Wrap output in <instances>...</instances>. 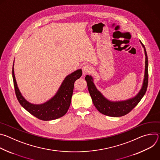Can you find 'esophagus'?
Here are the masks:
<instances>
[{
  "label": "esophagus",
  "instance_id": "1",
  "mask_svg": "<svg viewBox=\"0 0 160 160\" xmlns=\"http://www.w3.org/2000/svg\"><path fill=\"white\" fill-rule=\"evenodd\" d=\"M82 70V72H83V74L85 75L90 71L91 68L88 64H85V65L83 66Z\"/></svg>",
  "mask_w": 160,
  "mask_h": 160
}]
</instances>
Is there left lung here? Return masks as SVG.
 Listing matches in <instances>:
<instances>
[{
	"instance_id": "left-lung-1",
	"label": "left lung",
	"mask_w": 160,
	"mask_h": 160,
	"mask_svg": "<svg viewBox=\"0 0 160 160\" xmlns=\"http://www.w3.org/2000/svg\"><path fill=\"white\" fill-rule=\"evenodd\" d=\"M141 43H142L146 55L145 75L143 85L141 90H140L139 93L133 99L120 102L109 101L105 98H104L101 92L98 90L93 83L92 78L89 75H86L85 78L87 81L88 92L91 98H92V102L97 109L101 113L103 114V115L113 117L124 116L130 112L138 104V103L146 94L148 85V59L144 45L141 42Z\"/></svg>"
}]
</instances>
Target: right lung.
<instances>
[{
    "label": "right lung",
    "instance_id": "obj_1",
    "mask_svg": "<svg viewBox=\"0 0 160 160\" xmlns=\"http://www.w3.org/2000/svg\"><path fill=\"white\" fill-rule=\"evenodd\" d=\"M12 73L15 94L19 102L32 115L43 121L59 118L67 112L71 104L75 82L82 75V70H78L67 76L53 98L43 104L35 105L29 103L21 96L17 86L13 67Z\"/></svg>",
    "mask_w": 160,
    "mask_h": 160
}]
</instances>
